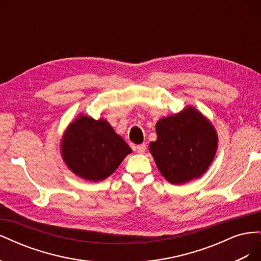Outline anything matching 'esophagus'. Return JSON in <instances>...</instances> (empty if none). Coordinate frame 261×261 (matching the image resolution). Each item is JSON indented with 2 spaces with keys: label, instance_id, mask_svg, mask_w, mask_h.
Wrapping results in <instances>:
<instances>
[{
  "label": "esophagus",
  "instance_id": "obj_1",
  "mask_svg": "<svg viewBox=\"0 0 261 261\" xmlns=\"http://www.w3.org/2000/svg\"><path fill=\"white\" fill-rule=\"evenodd\" d=\"M146 145L145 144H141V145H137L135 146V150L138 152V153H145L146 151Z\"/></svg>",
  "mask_w": 261,
  "mask_h": 261
}]
</instances>
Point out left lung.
Masks as SVG:
<instances>
[{"label": "left lung", "instance_id": "8db88e82", "mask_svg": "<svg viewBox=\"0 0 261 261\" xmlns=\"http://www.w3.org/2000/svg\"><path fill=\"white\" fill-rule=\"evenodd\" d=\"M156 140L150 143L158 169L171 184L200 177L213 161L218 135L213 125L193 107L163 117L155 125Z\"/></svg>", "mask_w": 261, "mask_h": 261}]
</instances>
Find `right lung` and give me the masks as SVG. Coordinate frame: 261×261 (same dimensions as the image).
Here are the masks:
<instances>
[{"label": "right lung", "instance_id": "1", "mask_svg": "<svg viewBox=\"0 0 261 261\" xmlns=\"http://www.w3.org/2000/svg\"><path fill=\"white\" fill-rule=\"evenodd\" d=\"M61 152L76 175L98 181L111 175L132 149L103 118L82 114L65 130Z\"/></svg>", "mask_w": 261, "mask_h": 261}]
</instances>
